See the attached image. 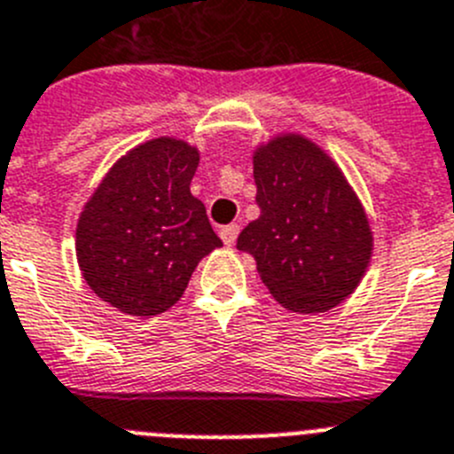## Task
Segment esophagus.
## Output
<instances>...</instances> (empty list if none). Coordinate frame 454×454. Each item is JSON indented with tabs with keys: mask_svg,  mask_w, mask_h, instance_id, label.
<instances>
[{
	"mask_svg": "<svg viewBox=\"0 0 454 454\" xmlns=\"http://www.w3.org/2000/svg\"><path fill=\"white\" fill-rule=\"evenodd\" d=\"M219 235H222V239H223V244H226V247H232V244H235V239H237V235H239V226H237V223L223 226Z\"/></svg>",
	"mask_w": 454,
	"mask_h": 454,
	"instance_id": "1",
	"label": "esophagus"
}]
</instances>
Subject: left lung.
<instances>
[{"label": "left lung", "instance_id": "1", "mask_svg": "<svg viewBox=\"0 0 454 454\" xmlns=\"http://www.w3.org/2000/svg\"><path fill=\"white\" fill-rule=\"evenodd\" d=\"M260 217L237 248L253 255L271 296L289 312L337 308L362 283L373 232L344 171L317 142L280 133L253 151Z\"/></svg>", "mask_w": 454, "mask_h": 454}]
</instances>
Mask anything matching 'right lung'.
Here are the masks:
<instances>
[{
  "label": "right lung",
  "instance_id": "add662e5",
  "mask_svg": "<svg viewBox=\"0 0 454 454\" xmlns=\"http://www.w3.org/2000/svg\"><path fill=\"white\" fill-rule=\"evenodd\" d=\"M199 149L153 137L126 151L76 222V260L90 289L130 317L178 303L192 273L222 247L206 206L192 197Z\"/></svg>",
  "mask_w": 454,
  "mask_h": 454
}]
</instances>
